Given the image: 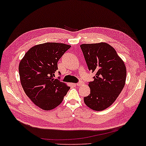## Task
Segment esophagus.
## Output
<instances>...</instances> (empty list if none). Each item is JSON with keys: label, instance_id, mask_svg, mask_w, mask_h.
<instances>
[{"label": "esophagus", "instance_id": "obj_1", "mask_svg": "<svg viewBox=\"0 0 146 146\" xmlns=\"http://www.w3.org/2000/svg\"><path fill=\"white\" fill-rule=\"evenodd\" d=\"M82 84H83V82H82V81H79L78 83H76V86H78V87H80V86H81Z\"/></svg>", "mask_w": 146, "mask_h": 146}]
</instances>
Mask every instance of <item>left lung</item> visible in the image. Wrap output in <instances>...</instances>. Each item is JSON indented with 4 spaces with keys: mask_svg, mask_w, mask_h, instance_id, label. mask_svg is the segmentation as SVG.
<instances>
[{
    "mask_svg": "<svg viewBox=\"0 0 146 146\" xmlns=\"http://www.w3.org/2000/svg\"><path fill=\"white\" fill-rule=\"evenodd\" d=\"M80 48L88 68L95 74L93 81L89 82L91 92L84 102L93 110H104L114 103L125 87V63L106 42L82 44Z\"/></svg>",
    "mask_w": 146,
    "mask_h": 146,
    "instance_id": "8db88e82",
    "label": "left lung"
}]
</instances>
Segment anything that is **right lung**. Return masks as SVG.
<instances>
[{
	"mask_svg": "<svg viewBox=\"0 0 146 146\" xmlns=\"http://www.w3.org/2000/svg\"><path fill=\"white\" fill-rule=\"evenodd\" d=\"M70 46L57 42L36 45L25 54L19 63V74L23 91L36 106L44 110L59 106L70 89L54 77L58 70L57 62Z\"/></svg>",
	"mask_w": 146,
	"mask_h": 146,
	"instance_id": "1",
	"label": "right lung"
}]
</instances>
